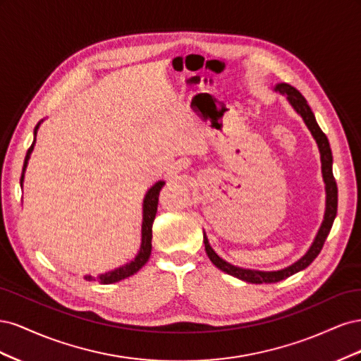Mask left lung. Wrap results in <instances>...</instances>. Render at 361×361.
Instances as JSON below:
<instances>
[{
    "mask_svg": "<svg viewBox=\"0 0 361 361\" xmlns=\"http://www.w3.org/2000/svg\"><path fill=\"white\" fill-rule=\"evenodd\" d=\"M274 90L286 96V99L289 101V104L292 105L293 110L302 117L305 126L309 128L313 138L316 140V145H318L319 154H321L322 178H324V182H325L326 200H325L324 221L319 227L318 235H316L313 244L307 250V253H305L300 260L295 262V264H292L290 267L279 269V271L245 269V268H239V267L228 264V262L223 260L220 256L215 253L212 247L209 245V241H207L206 235H203L206 255H207V257L211 259V262L218 269H221V271L226 272V274H231V276H233L239 280H244V281H248V283H256V285H259V283H277L280 280L288 279L289 276L295 274V272L307 268L321 253L325 239L331 231V226H333V221H334L336 214H337V185H336V179L333 176V154H331V149H330L329 138H326V135L322 133V129L319 128L318 122H316L314 114L310 110L307 101L304 99V96L297 89H295V87H292L286 82H280L274 87Z\"/></svg>",
    "mask_w": 361,
    "mask_h": 361,
    "instance_id": "left-lung-1",
    "label": "left lung"
}]
</instances>
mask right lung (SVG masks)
Returning a JSON list of instances; mask_svg holds the SVG:
<instances>
[{
  "instance_id": "obj_1",
  "label": "right lung",
  "mask_w": 361,
  "mask_h": 361,
  "mask_svg": "<svg viewBox=\"0 0 361 361\" xmlns=\"http://www.w3.org/2000/svg\"><path fill=\"white\" fill-rule=\"evenodd\" d=\"M40 123L42 122H39L37 126L35 128V140H32V145L30 146V149L27 152L23 174H20V185H23V182H24V173H25L31 152H32V149H35L36 135H37V129H39ZM164 183H166L164 180L157 182L154 187H152L147 191L146 197L143 200V224H141V247H140L138 255L135 256V259L133 262H129V264H126L123 267H118V268H116L110 272H105V274H101L99 281L104 283V285H110V283H116V281H120V280H123L129 276L135 274V272L143 268L146 262L149 260L150 251H152V224H154L155 215H157V211H158L159 192H161V188L164 187ZM84 279L85 280H93L92 276H85Z\"/></svg>"
}]
</instances>
